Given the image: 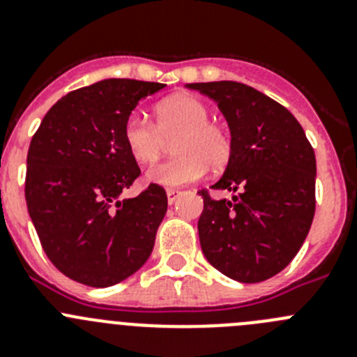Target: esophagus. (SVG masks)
Here are the masks:
<instances>
[{
	"label": "esophagus",
	"mask_w": 357,
	"mask_h": 357,
	"mask_svg": "<svg viewBox=\"0 0 357 357\" xmlns=\"http://www.w3.org/2000/svg\"><path fill=\"white\" fill-rule=\"evenodd\" d=\"M182 195V191L178 189H166V197H168V204H175L178 200V197Z\"/></svg>",
	"instance_id": "1"
}]
</instances>
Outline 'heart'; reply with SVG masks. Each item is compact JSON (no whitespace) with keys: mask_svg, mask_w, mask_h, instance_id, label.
<instances>
[{"mask_svg":"<svg viewBox=\"0 0 357 357\" xmlns=\"http://www.w3.org/2000/svg\"><path fill=\"white\" fill-rule=\"evenodd\" d=\"M155 123L130 114L123 125V141L141 164L155 162L173 141V159L148 169L151 184L181 188L206 175L207 166L222 169L232 155V137L220 123L211 121V109L200 98L176 94L155 107Z\"/></svg>","mask_w":357,"mask_h":357,"instance_id":"obj_1","label":"heart"}]
</instances>
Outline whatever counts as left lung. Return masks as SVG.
<instances>
[{
    "label": "left lung",
    "mask_w": 357,
    "mask_h": 357,
    "mask_svg": "<svg viewBox=\"0 0 357 357\" xmlns=\"http://www.w3.org/2000/svg\"><path fill=\"white\" fill-rule=\"evenodd\" d=\"M218 103L232 137V155L213 189H206L198 236L204 255L223 275L261 282L284 270L314 216L317 159L304 128L286 107L239 82L188 84Z\"/></svg>",
    "instance_id": "obj_1"
}]
</instances>
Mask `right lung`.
<instances>
[{"label": "right lung", "instance_id": "add662e5", "mask_svg": "<svg viewBox=\"0 0 357 357\" xmlns=\"http://www.w3.org/2000/svg\"><path fill=\"white\" fill-rule=\"evenodd\" d=\"M157 82L107 78L71 91L46 112L26 157L28 213L44 252L66 277L93 288L118 284L146 263L168 197L141 175L123 125Z\"/></svg>", "mask_w": 357, "mask_h": 357}]
</instances>
